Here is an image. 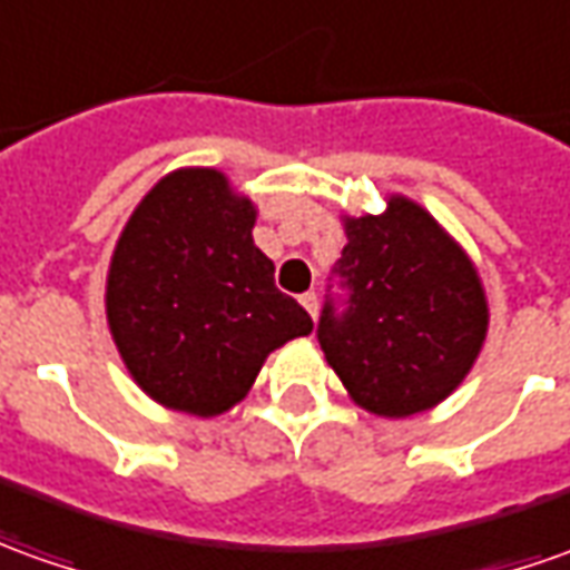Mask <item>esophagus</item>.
Masks as SVG:
<instances>
[{
	"instance_id": "34e87169",
	"label": "esophagus",
	"mask_w": 570,
	"mask_h": 570,
	"mask_svg": "<svg viewBox=\"0 0 570 570\" xmlns=\"http://www.w3.org/2000/svg\"><path fill=\"white\" fill-rule=\"evenodd\" d=\"M301 304H304V309H307L309 316L316 320V309H320V297H316V292L301 294Z\"/></svg>"
}]
</instances>
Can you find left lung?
I'll list each match as a JSON object with an SVG mask.
<instances>
[{"instance_id":"8db88e82","label":"left lung","mask_w":570,"mask_h":570,"mask_svg":"<svg viewBox=\"0 0 570 570\" xmlns=\"http://www.w3.org/2000/svg\"><path fill=\"white\" fill-rule=\"evenodd\" d=\"M316 337L363 410L406 419L450 397L481 353L488 297L465 250L438 219L394 195L382 217L344 219Z\"/></svg>"}]
</instances>
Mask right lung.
<instances>
[{
	"label": "right lung",
	"instance_id": "add662e5",
	"mask_svg": "<svg viewBox=\"0 0 570 570\" xmlns=\"http://www.w3.org/2000/svg\"><path fill=\"white\" fill-rule=\"evenodd\" d=\"M254 204L207 167L176 170L132 210L108 269V325L151 400L219 415L250 391L263 360L313 320L276 288L254 245Z\"/></svg>",
	"mask_w": 570,
	"mask_h": 570
}]
</instances>
